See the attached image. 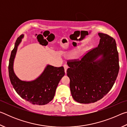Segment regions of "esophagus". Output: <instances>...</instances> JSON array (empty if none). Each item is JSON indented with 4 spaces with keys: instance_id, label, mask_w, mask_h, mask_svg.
<instances>
[{
    "instance_id": "esophagus-1",
    "label": "esophagus",
    "mask_w": 127,
    "mask_h": 127,
    "mask_svg": "<svg viewBox=\"0 0 127 127\" xmlns=\"http://www.w3.org/2000/svg\"><path fill=\"white\" fill-rule=\"evenodd\" d=\"M64 70H65V73H66V70L68 68V66L66 65V64H64Z\"/></svg>"
}]
</instances>
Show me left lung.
I'll return each mask as SVG.
<instances>
[{
    "instance_id": "left-lung-1",
    "label": "left lung",
    "mask_w": 127,
    "mask_h": 127,
    "mask_svg": "<svg viewBox=\"0 0 127 127\" xmlns=\"http://www.w3.org/2000/svg\"><path fill=\"white\" fill-rule=\"evenodd\" d=\"M98 46L89 50L81 59L69 60L66 74L73 99L81 104L97 101L108 93L119 70V56L114 38L98 33ZM100 56L102 58L96 59Z\"/></svg>"
}]
</instances>
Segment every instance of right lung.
<instances>
[{"mask_svg": "<svg viewBox=\"0 0 127 127\" xmlns=\"http://www.w3.org/2000/svg\"><path fill=\"white\" fill-rule=\"evenodd\" d=\"M23 37V35H21L17 38L10 54L8 65L10 82L17 93L23 99L34 105L47 104L53 99L59 81L65 75L64 67L48 65L35 80L30 82L20 80L14 74L13 66L17 47Z\"/></svg>", "mask_w": 127, "mask_h": 127, "instance_id": "1", "label": "right lung"}]
</instances>
